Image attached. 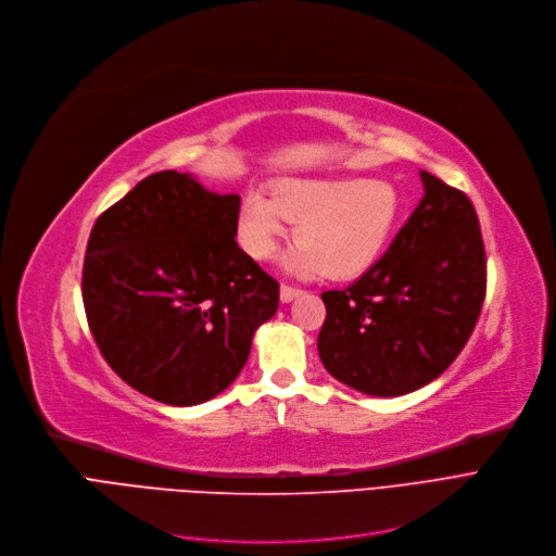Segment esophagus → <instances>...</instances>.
<instances>
[{"mask_svg":"<svg viewBox=\"0 0 556 556\" xmlns=\"http://www.w3.org/2000/svg\"><path fill=\"white\" fill-rule=\"evenodd\" d=\"M303 294L301 287H294V285H280V301L282 303H292L296 296Z\"/></svg>","mask_w":556,"mask_h":556,"instance_id":"1","label":"esophagus"}]
</instances>
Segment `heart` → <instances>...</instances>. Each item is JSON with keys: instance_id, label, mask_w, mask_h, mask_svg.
Wrapping results in <instances>:
<instances>
[{"instance_id": "1", "label": "heart", "mask_w": 556, "mask_h": 556, "mask_svg": "<svg viewBox=\"0 0 556 556\" xmlns=\"http://www.w3.org/2000/svg\"><path fill=\"white\" fill-rule=\"evenodd\" d=\"M401 194L380 178H287L271 194H247L237 235L249 255L267 260L296 222V244L285 267L301 276L351 278L387 249L401 222Z\"/></svg>"}]
</instances>
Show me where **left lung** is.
I'll return each mask as SVG.
<instances>
[{"label":"left lung","instance_id":"1","mask_svg":"<svg viewBox=\"0 0 556 556\" xmlns=\"http://www.w3.org/2000/svg\"><path fill=\"white\" fill-rule=\"evenodd\" d=\"M420 203L387 253L346 289L324 292L328 374L393 399L437 380L466 346L486 294V255L470 199L420 172Z\"/></svg>","mask_w":556,"mask_h":556}]
</instances>
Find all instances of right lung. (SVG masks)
<instances>
[{
    "instance_id": "add662e5",
    "label": "right lung",
    "mask_w": 556,
    "mask_h": 556,
    "mask_svg": "<svg viewBox=\"0 0 556 556\" xmlns=\"http://www.w3.org/2000/svg\"><path fill=\"white\" fill-rule=\"evenodd\" d=\"M240 197L174 169L140 180L94 222L84 307L103 359L149 399L188 407L244 368L278 282L237 247Z\"/></svg>"
}]
</instances>
